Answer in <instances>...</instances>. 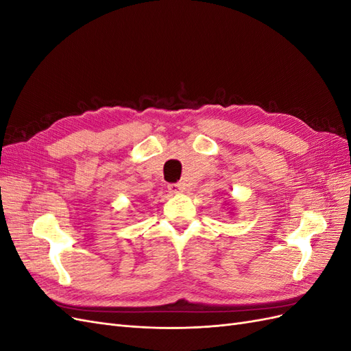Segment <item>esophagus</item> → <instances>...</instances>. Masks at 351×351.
<instances>
[{
    "label": "esophagus",
    "mask_w": 351,
    "mask_h": 351,
    "mask_svg": "<svg viewBox=\"0 0 351 351\" xmlns=\"http://www.w3.org/2000/svg\"><path fill=\"white\" fill-rule=\"evenodd\" d=\"M168 190H169V193H182V192H184V184L183 183H173V184H169L168 186Z\"/></svg>",
    "instance_id": "esophagus-1"
}]
</instances>
